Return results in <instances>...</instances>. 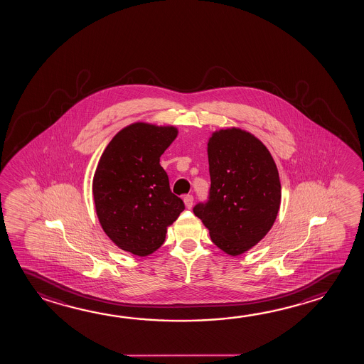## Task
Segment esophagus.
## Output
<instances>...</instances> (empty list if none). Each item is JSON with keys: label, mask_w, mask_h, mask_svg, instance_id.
<instances>
[{"label": "esophagus", "mask_w": 364, "mask_h": 364, "mask_svg": "<svg viewBox=\"0 0 364 364\" xmlns=\"http://www.w3.org/2000/svg\"><path fill=\"white\" fill-rule=\"evenodd\" d=\"M183 202H185L186 208H191L192 205H193V197H192V195H187L183 198Z\"/></svg>", "instance_id": "obj_1"}]
</instances>
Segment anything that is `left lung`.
<instances>
[{"mask_svg":"<svg viewBox=\"0 0 364 364\" xmlns=\"http://www.w3.org/2000/svg\"><path fill=\"white\" fill-rule=\"evenodd\" d=\"M210 196L193 213L218 248L240 255L266 237L281 205L277 166L266 145L239 127L208 139Z\"/></svg>","mask_w":364,"mask_h":364,"instance_id":"8db88e82","label":"left lung"}]
</instances>
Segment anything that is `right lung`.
Instances as JSON below:
<instances>
[{
    "instance_id": "obj_1",
    "label": "right lung",
    "mask_w": 364,
    "mask_h": 364,
    "mask_svg": "<svg viewBox=\"0 0 364 364\" xmlns=\"http://www.w3.org/2000/svg\"><path fill=\"white\" fill-rule=\"evenodd\" d=\"M177 134V127L134 122L116 134L98 161L92 181L98 221L112 242L134 255L156 252L185 210L159 164Z\"/></svg>"
}]
</instances>
